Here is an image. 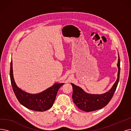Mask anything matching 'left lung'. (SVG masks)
I'll list each match as a JSON object with an SVG mask.
<instances>
[{
  "instance_id": "obj_1",
  "label": "left lung",
  "mask_w": 131,
  "mask_h": 131,
  "mask_svg": "<svg viewBox=\"0 0 131 131\" xmlns=\"http://www.w3.org/2000/svg\"><path fill=\"white\" fill-rule=\"evenodd\" d=\"M120 61L118 54L117 67L118 68L117 79L112 88L103 94H90L86 93L80 86L71 83L73 89L72 100L77 107L85 112L94 111L105 106L112 99L116 91L119 80Z\"/></svg>"
}]
</instances>
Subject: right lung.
Masks as SVG:
<instances>
[{
    "mask_svg": "<svg viewBox=\"0 0 131 131\" xmlns=\"http://www.w3.org/2000/svg\"><path fill=\"white\" fill-rule=\"evenodd\" d=\"M10 79L15 96L19 103L25 107L36 111H45L53 106L57 91L64 83H55L54 85L38 93L32 94L19 88L15 82L12 68V60L10 65Z\"/></svg>",
    "mask_w": 131,
    "mask_h": 131,
    "instance_id": "obj_1",
    "label": "right lung"
}]
</instances>
